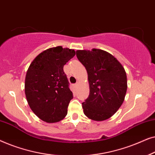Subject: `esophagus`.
<instances>
[{
  "label": "esophagus",
  "instance_id": "obj_1",
  "mask_svg": "<svg viewBox=\"0 0 155 155\" xmlns=\"http://www.w3.org/2000/svg\"><path fill=\"white\" fill-rule=\"evenodd\" d=\"M78 85V82H76V83L75 84V87H77Z\"/></svg>",
  "mask_w": 155,
  "mask_h": 155
}]
</instances>
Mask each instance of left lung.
Instances as JSON below:
<instances>
[{"mask_svg":"<svg viewBox=\"0 0 155 155\" xmlns=\"http://www.w3.org/2000/svg\"><path fill=\"white\" fill-rule=\"evenodd\" d=\"M76 56L85 67L90 83V94L82 103L84 114L94 120H107L124 101L126 71L117 59L105 51L78 50Z\"/></svg>","mask_w":155,"mask_h":155,"instance_id":"1","label":"left lung"}]
</instances>
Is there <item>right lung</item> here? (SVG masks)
I'll return each mask as SVG.
<instances>
[{"label": "right lung", "mask_w": 155, "mask_h": 155, "mask_svg": "<svg viewBox=\"0 0 155 155\" xmlns=\"http://www.w3.org/2000/svg\"><path fill=\"white\" fill-rule=\"evenodd\" d=\"M73 49L51 48L36 57L25 77V92L29 107L44 121L62 120L73 98L63 66L73 58Z\"/></svg>", "instance_id": "1"}]
</instances>
